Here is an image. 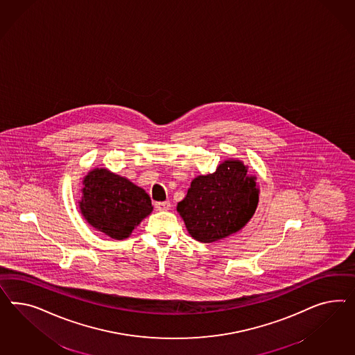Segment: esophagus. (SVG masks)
Here are the masks:
<instances>
[{"mask_svg": "<svg viewBox=\"0 0 355 355\" xmlns=\"http://www.w3.org/2000/svg\"><path fill=\"white\" fill-rule=\"evenodd\" d=\"M171 207H172V205L169 202H157V203H155L156 211H168V209H171Z\"/></svg>", "mask_w": 355, "mask_h": 355, "instance_id": "1", "label": "esophagus"}]
</instances>
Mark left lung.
<instances>
[{"instance_id":"obj_1","label":"left lung","mask_w":355,"mask_h":355,"mask_svg":"<svg viewBox=\"0 0 355 355\" xmlns=\"http://www.w3.org/2000/svg\"><path fill=\"white\" fill-rule=\"evenodd\" d=\"M257 177L241 160L221 162L215 173L198 175L177 212L193 239L212 243L239 232L255 214L259 203Z\"/></svg>"}]
</instances>
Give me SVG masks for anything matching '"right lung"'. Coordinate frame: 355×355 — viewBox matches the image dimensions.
<instances>
[{"label": "right lung", "mask_w": 355, "mask_h": 355, "mask_svg": "<svg viewBox=\"0 0 355 355\" xmlns=\"http://www.w3.org/2000/svg\"><path fill=\"white\" fill-rule=\"evenodd\" d=\"M79 211L87 223L113 239H126L153 207L141 187L125 177L94 168L83 178Z\"/></svg>", "instance_id": "add662e5"}]
</instances>
